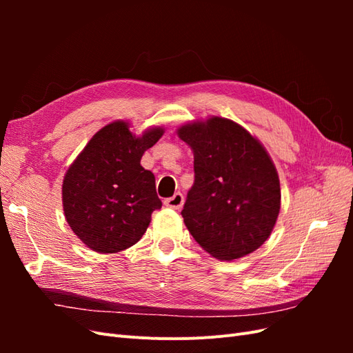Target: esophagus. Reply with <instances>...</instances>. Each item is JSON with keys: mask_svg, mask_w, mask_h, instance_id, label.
I'll return each mask as SVG.
<instances>
[{"mask_svg": "<svg viewBox=\"0 0 353 353\" xmlns=\"http://www.w3.org/2000/svg\"><path fill=\"white\" fill-rule=\"evenodd\" d=\"M163 203H165V206H168L170 209H181L184 205V196L181 193H175L172 197L166 199Z\"/></svg>", "mask_w": 353, "mask_h": 353, "instance_id": "1", "label": "esophagus"}]
</instances>
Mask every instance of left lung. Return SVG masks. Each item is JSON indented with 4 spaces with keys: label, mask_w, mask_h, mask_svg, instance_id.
Listing matches in <instances>:
<instances>
[{
    "label": "left lung",
    "mask_w": 353,
    "mask_h": 353,
    "mask_svg": "<svg viewBox=\"0 0 353 353\" xmlns=\"http://www.w3.org/2000/svg\"><path fill=\"white\" fill-rule=\"evenodd\" d=\"M178 137L194 153V184L181 212L191 236L221 261L259 249L281 206L279 174L263 145L218 116L183 125Z\"/></svg>",
    "instance_id": "1"
}]
</instances>
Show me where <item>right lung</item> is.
Wrapping results in <instances>:
<instances>
[{
	"mask_svg": "<svg viewBox=\"0 0 353 353\" xmlns=\"http://www.w3.org/2000/svg\"><path fill=\"white\" fill-rule=\"evenodd\" d=\"M150 128L141 137L116 121L95 134L63 179V210L72 231L94 252L116 253L140 241L162 208L154 175L141 157L163 135Z\"/></svg>",
	"mask_w": 353,
	"mask_h": 353,
	"instance_id": "right-lung-1",
	"label": "right lung"
}]
</instances>
